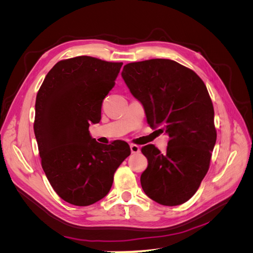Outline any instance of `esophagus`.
I'll return each mask as SVG.
<instances>
[{
	"label": "esophagus",
	"mask_w": 253,
	"mask_h": 253,
	"mask_svg": "<svg viewBox=\"0 0 253 253\" xmlns=\"http://www.w3.org/2000/svg\"><path fill=\"white\" fill-rule=\"evenodd\" d=\"M129 148H131V151L133 154H137V153L140 152V148L137 144H131L129 145Z\"/></svg>",
	"instance_id": "1"
}]
</instances>
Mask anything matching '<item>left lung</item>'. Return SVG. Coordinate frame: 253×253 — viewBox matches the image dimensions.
Wrapping results in <instances>:
<instances>
[{
	"mask_svg": "<svg viewBox=\"0 0 253 253\" xmlns=\"http://www.w3.org/2000/svg\"><path fill=\"white\" fill-rule=\"evenodd\" d=\"M121 75L148 124L169 135L166 153L154 144L141 148L148 159L140 176L144 193L164 206L186 203L208 172L216 142L208 89L195 72L169 59L127 63Z\"/></svg>",
	"mask_w": 253,
	"mask_h": 253,
	"instance_id": "left-lung-1",
	"label": "left lung"
}]
</instances>
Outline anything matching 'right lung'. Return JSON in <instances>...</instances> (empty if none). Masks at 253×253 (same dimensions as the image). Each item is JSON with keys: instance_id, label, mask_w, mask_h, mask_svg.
Returning <instances> with one entry per match:
<instances>
[{"instance_id": "1", "label": "right lung", "mask_w": 253, "mask_h": 253, "mask_svg": "<svg viewBox=\"0 0 253 253\" xmlns=\"http://www.w3.org/2000/svg\"><path fill=\"white\" fill-rule=\"evenodd\" d=\"M121 66L88 56L61 60L37 94L34 131L43 171L55 192L72 205L103 198L131 154L126 141L103 145L88 131L90 122L100 121L102 101Z\"/></svg>"}]
</instances>
